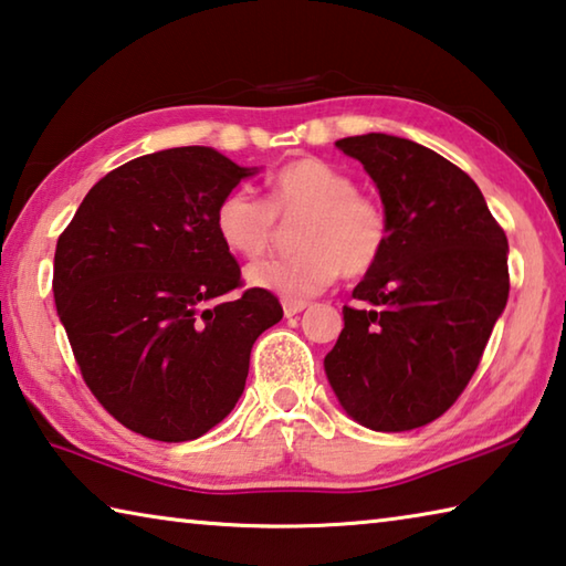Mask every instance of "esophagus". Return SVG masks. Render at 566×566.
<instances>
[{
    "instance_id": "obj_1",
    "label": "esophagus",
    "mask_w": 566,
    "mask_h": 566,
    "mask_svg": "<svg viewBox=\"0 0 566 566\" xmlns=\"http://www.w3.org/2000/svg\"><path fill=\"white\" fill-rule=\"evenodd\" d=\"M282 310H284V317H294V314H300V312L306 310V302L284 300V302H282Z\"/></svg>"
}]
</instances>
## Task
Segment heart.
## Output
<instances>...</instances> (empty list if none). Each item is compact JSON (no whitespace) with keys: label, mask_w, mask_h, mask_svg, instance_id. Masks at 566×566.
<instances>
[{"label":"heart","mask_w":566,"mask_h":566,"mask_svg":"<svg viewBox=\"0 0 566 566\" xmlns=\"http://www.w3.org/2000/svg\"><path fill=\"white\" fill-rule=\"evenodd\" d=\"M302 217L294 254L247 270L254 290L304 302L344 274L377 266L389 244V219L375 199L357 195L354 179L329 161L296 159L270 177L266 202L249 189H232L214 209L217 237L229 252L256 260L272 244L276 219Z\"/></svg>","instance_id":"obj_1"}]
</instances>
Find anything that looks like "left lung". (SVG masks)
<instances>
[{
  "label": "left lung",
  "mask_w": 566,
  "mask_h": 566,
  "mask_svg": "<svg viewBox=\"0 0 566 566\" xmlns=\"http://www.w3.org/2000/svg\"><path fill=\"white\" fill-rule=\"evenodd\" d=\"M379 189L389 244L344 306L324 357L347 417L375 432L424 427L469 385L510 296L506 234L474 179L391 134L337 142Z\"/></svg>",
  "instance_id": "obj_1"
}]
</instances>
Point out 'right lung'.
I'll list each match as a JSON object with an SVG mask.
<instances>
[{
    "label": "right lung",
    "instance_id": "obj_1",
    "mask_svg": "<svg viewBox=\"0 0 566 566\" xmlns=\"http://www.w3.org/2000/svg\"><path fill=\"white\" fill-rule=\"evenodd\" d=\"M260 167L212 147L161 149L90 189L54 252V302L82 377L109 415L157 442H189L242 397L252 344L282 319L247 290L214 229L227 191Z\"/></svg>",
    "mask_w": 566,
    "mask_h": 566
}]
</instances>
